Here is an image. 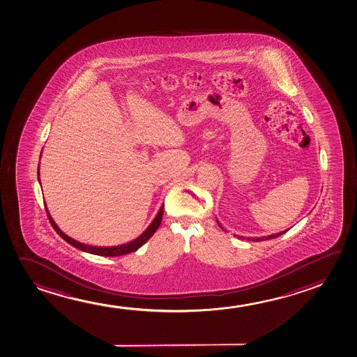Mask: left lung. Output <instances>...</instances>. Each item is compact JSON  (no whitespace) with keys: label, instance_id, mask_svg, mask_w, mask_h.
Listing matches in <instances>:
<instances>
[{"label":"left lung","instance_id":"obj_1","mask_svg":"<svg viewBox=\"0 0 357 357\" xmlns=\"http://www.w3.org/2000/svg\"><path fill=\"white\" fill-rule=\"evenodd\" d=\"M218 226H220V227L222 228L223 231H225V228H223L222 226H221V223H218ZM286 231H287V229H286ZM286 231H284V232L276 233V234H273V236H268V237L247 238V239H248V241H255V242H260V241H266V239H271V238L279 237V236H281V234H284V233L286 232ZM238 238H241V239H243V237H238Z\"/></svg>","mask_w":357,"mask_h":357}]
</instances>
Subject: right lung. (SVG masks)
Returning <instances> with one entry per match:
<instances>
[{
  "instance_id": "1",
  "label": "right lung",
  "mask_w": 357,
  "mask_h": 357,
  "mask_svg": "<svg viewBox=\"0 0 357 357\" xmlns=\"http://www.w3.org/2000/svg\"><path fill=\"white\" fill-rule=\"evenodd\" d=\"M163 208H165V207H160V212L157 213V216H155V220H153V222L151 223L149 228H147L145 232L142 233L139 238H136L135 241L130 242V243L121 244V245H116V247H92V245H87V244L79 243L77 241H75L73 238L68 237L65 233L60 231V228L57 227L56 223L52 221V216H50V213L47 211V213L49 221L52 223V228L56 231L57 234H59L62 239H65L68 244L73 245L75 248L83 250V252H87V253L102 255V257H119V255H125V254L136 252L139 247H142V245L153 236V233L158 229L160 222H162Z\"/></svg>"
}]
</instances>
